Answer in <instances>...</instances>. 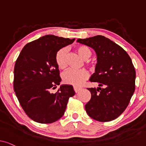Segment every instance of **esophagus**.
<instances>
[{
    "instance_id": "obj_1",
    "label": "esophagus",
    "mask_w": 146,
    "mask_h": 146,
    "mask_svg": "<svg viewBox=\"0 0 146 146\" xmlns=\"http://www.w3.org/2000/svg\"><path fill=\"white\" fill-rule=\"evenodd\" d=\"M81 89H82L81 88H78V87H77V86H74V91H75L76 93L78 92Z\"/></svg>"
}]
</instances>
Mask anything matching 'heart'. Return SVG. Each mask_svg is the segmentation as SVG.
I'll return each instance as SVG.
<instances>
[{
  "instance_id": "b5f03b06",
  "label": "heart",
  "mask_w": 146,
  "mask_h": 146,
  "mask_svg": "<svg viewBox=\"0 0 146 146\" xmlns=\"http://www.w3.org/2000/svg\"><path fill=\"white\" fill-rule=\"evenodd\" d=\"M76 50L80 56L83 59L86 60L91 56V51L86 46H79L77 48ZM67 50L62 48L59 50L56 54L55 61L58 67L60 69H64L66 67L67 61ZM88 72L84 69L82 70H74L69 69L63 73L62 78L64 82L68 84H72L76 86H80L84 83L88 78Z\"/></svg>"
}]
</instances>
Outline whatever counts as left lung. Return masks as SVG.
Listing matches in <instances>:
<instances>
[{
    "label": "left lung",
    "instance_id": "1",
    "mask_svg": "<svg viewBox=\"0 0 146 146\" xmlns=\"http://www.w3.org/2000/svg\"><path fill=\"white\" fill-rule=\"evenodd\" d=\"M94 50L97 56L95 72L90 81L97 88H88L91 99L85 105L88 115L95 120L110 121L126 108L135 91V71L132 61L121 46L104 36L77 40Z\"/></svg>",
    "mask_w": 146,
    "mask_h": 146
}]
</instances>
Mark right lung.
<instances>
[{
	"mask_svg": "<svg viewBox=\"0 0 146 146\" xmlns=\"http://www.w3.org/2000/svg\"><path fill=\"white\" fill-rule=\"evenodd\" d=\"M74 40L45 35L26 44L16 61L14 90L24 111L36 122L58 120L64 113L69 98L75 94L73 86L68 84L61 85L55 94L50 92L61 82L56 54Z\"/></svg>",
	"mask_w": 146,
	"mask_h": 146,
	"instance_id": "right-lung-1",
	"label": "right lung"
}]
</instances>
